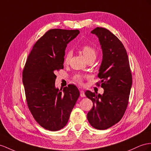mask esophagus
<instances>
[{"mask_svg":"<svg viewBox=\"0 0 151 151\" xmlns=\"http://www.w3.org/2000/svg\"><path fill=\"white\" fill-rule=\"evenodd\" d=\"M80 96L81 97H85L86 96V95H85V92L83 91H80Z\"/></svg>","mask_w":151,"mask_h":151,"instance_id":"esophagus-1","label":"esophagus"}]
</instances>
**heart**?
Returning <instances> with one entry per match:
<instances>
[{
    "label": "heart",
    "instance_id": "heart-1",
    "mask_svg": "<svg viewBox=\"0 0 151 151\" xmlns=\"http://www.w3.org/2000/svg\"><path fill=\"white\" fill-rule=\"evenodd\" d=\"M82 52L86 60H88V59H90V58H96V53H97L96 50L93 47V46L88 44H85L82 46ZM71 56L72 51L71 50H68V51L65 52V54L64 55V61L65 64H68L69 63V60L71 59ZM83 75L76 74L73 76V80H74L76 82L80 84H82L83 83Z\"/></svg>",
    "mask_w": 151,
    "mask_h": 151
}]
</instances>
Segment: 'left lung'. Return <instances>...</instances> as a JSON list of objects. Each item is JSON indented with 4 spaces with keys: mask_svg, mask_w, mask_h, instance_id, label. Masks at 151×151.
<instances>
[{
    "mask_svg": "<svg viewBox=\"0 0 151 151\" xmlns=\"http://www.w3.org/2000/svg\"><path fill=\"white\" fill-rule=\"evenodd\" d=\"M99 38L103 60L96 83L104 89L103 95L87 91L85 94L93 103L87 114L90 124L95 129L109 128L121 121L126 110L132 85L129 62L122 42L109 30L96 27L91 31Z\"/></svg>",
    "mask_w": 151,
    "mask_h": 151,
    "instance_id": "left-lung-1",
    "label": "left lung"
}]
</instances>
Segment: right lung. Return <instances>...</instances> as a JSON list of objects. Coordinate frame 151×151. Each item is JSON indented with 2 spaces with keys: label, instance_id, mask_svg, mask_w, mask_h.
I'll return each mask as SVG.
<instances>
[{
  "label": "right lung",
  "instance_id": "right-lung-1",
  "mask_svg": "<svg viewBox=\"0 0 151 151\" xmlns=\"http://www.w3.org/2000/svg\"><path fill=\"white\" fill-rule=\"evenodd\" d=\"M78 30H48L34 45L22 73L26 101L36 121L43 128L55 131L66 125L80 96L74 85L63 92L55 87V73L64 68L65 50Z\"/></svg>",
  "mask_w": 151,
  "mask_h": 151
}]
</instances>
